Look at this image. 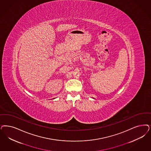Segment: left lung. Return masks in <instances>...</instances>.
Returning <instances> with one entry per match:
<instances>
[{
  "label": "left lung",
  "mask_w": 151,
  "mask_h": 151,
  "mask_svg": "<svg viewBox=\"0 0 151 151\" xmlns=\"http://www.w3.org/2000/svg\"><path fill=\"white\" fill-rule=\"evenodd\" d=\"M93 99H94V98H93Z\"/></svg>",
  "instance_id": "obj_1"
}]
</instances>
